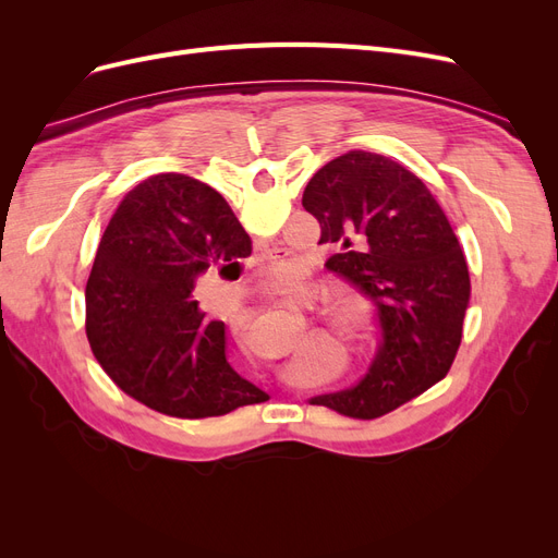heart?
Instances as JSON below:
<instances>
[{
    "instance_id": "1",
    "label": "heart",
    "mask_w": 558,
    "mask_h": 558,
    "mask_svg": "<svg viewBox=\"0 0 558 558\" xmlns=\"http://www.w3.org/2000/svg\"><path fill=\"white\" fill-rule=\"evenodd\" d=\"M269 283L275 286L279 291H289L298 283V275H295V267L291 263H279L272 267V272H269Z\"/></svg>"
}]
</instances>
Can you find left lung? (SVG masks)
<instances>
[{"instance_id":"1","label":"left lung","mask_w":558,"mask_h":558,"mask_svg":"<svg viewBox=\"0 0 558 558\" xmlns=\"http://www.w3.org/2000/svg\"><path fill=\"white\" fill-rule=\"evenodd\" d=\"M320 223L326 260L375 312L379 344L359 384L310 398L353 418H377L440 381L461 344L470 300L459 240L430 191L367 150L330 160L302 193Z\"/></svg>"}]
</instances>
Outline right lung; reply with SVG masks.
I'll use <instances>...</instances> for the list:
<instances>
[{
    "label": "right lung",
    "mask_w": 558,
    "mask_h": 558,
    "mask_svg": "<svg viewBox=\"0 0 558 558\" xmlns=\"http://www.w3.org/2000/svg\"><path fill=\"white\" fill-rule=\"evenodd\" d=\"M248 253L246 230L207 183L158 174L128 193L86 283L90 349L128 396L179 418L269 400L228 363L223 320L193 300L207 269H240Z\"/></svg>",
    "instance_id": "add662e5"
}]
</instances>
